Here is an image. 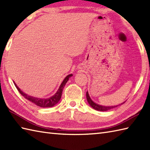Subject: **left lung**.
Returning <instances> with one entry per match:
<instances>
[{
	"instance_id": "left-lung-1",
	"label": "left lung",
	"mask_w": 150,
	"mask_h": 150,
	"mask_svg": "<svg viewBox=\"0 0 150 150\" xmlns=\"http://www.w3.org/2000/svg\"><path fill=\"white\" fill-rule=\"evenodd\" d=\"M86 98H87V100L88 102V103L90 104V106L92 108H93V109L96 110L97 111H108V110H110L111 109H112V108H115V107L117 106H100V105H98L96 103H93V102L91 100L90 96H89V94H88V91L86 92Z\"/></svg>"
}]
</instances>
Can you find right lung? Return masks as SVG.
<instances>
[{
    "instance_id": "1",
    "label": "right lung",
    "mask_w": 150,
    "mask_h": 150,
    "mask_svg": "<svg viewBox=\"0 0 150 150\" xmlns=\"http://www.w3.org/2000/svg\"><path fill=\"white\" fill-rule=\"evenodd\" d=\"M71 76H73L72 74H70V75H68V76H66V78L64 79V81H62V84H60L58 91H57V93L54 95L53 96H52V97H50L49 98H36V97L30 96V95H28L26 93H23V92H22L20 89L17 87V86L15 83L14 84H15V87L17 88V90L19 91V93H20L25 98L29 100L31 102V103L36 104L38 106H40L42 108H50V107L53 106L54 105H55L56 104L58 103V102L60 100V98H61L63 88L66 85V82L69 80V78L70 77H71Z\"/></svg>"
}]
</instances>
